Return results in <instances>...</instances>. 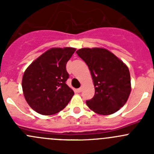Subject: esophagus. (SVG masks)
Here are the masks:
<instances>
[{"label":"esophagus","instance_id":"obj_1","mask_svg":"<svg viewBox=\"0 0 154 154\" xmlns=\"http://www.w3.org/2000/svg\"><path fill=\"white\" fill-rule=\"evenodd\" d=\"M82 90H83V88H82V87H80V88H77V92H78V93H80V92H81Z\"/></svg>","mask_w":154,"mask_h":154}]
</instances>
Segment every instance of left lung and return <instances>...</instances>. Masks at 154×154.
<instances>
[{
  "mask_svg": "<svg viewBox=\"0 0 154 154\" xmlns=\"http://www.w3.org/2000/svg\"><path fill=\"white\" fill-rule=\"evenodd\" d=\"M76 53L88 66L94 83V96L86 100L88 108L103 116L120 109L131 91L128 67L105 48H84Z\"/></svg>",
  "mask_w": 154,
  "mask_h": 154,
  "instance_id": "obj_1",
  "label": "left lung"
}]
</instances>
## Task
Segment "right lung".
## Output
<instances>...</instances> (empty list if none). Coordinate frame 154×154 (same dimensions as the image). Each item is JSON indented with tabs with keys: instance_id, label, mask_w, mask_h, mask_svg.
Returning a JSON list of instances; mask_svg holds the SVG:
<instances>
[{
	"instance_id": "add662e5",
	"label": "right lung",
	"mask_w": 154,
	"mask_h": 154,
	"mask_svg": "<svg viewBox=\"0 0 154 154\" xmlns=\"http://www.w3.org/2000/svg\"><path fill=\"white\" fill-rule=\"evenodd\" d=\"M75 51L74 48H52L25 70L23 93L29 106L36 112L51 116L69 103L74 91L66 84L69 74L66 66Z\"/></svg>"
}]
</instances>
